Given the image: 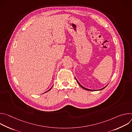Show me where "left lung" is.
<instances>
[{"instance_id":"obj_1","label":"left lung","mask_w":132,"mask_h":132,"mask_svg":"<svg viewBox=\"0 0 132 132\" xmlns=\"http://www.w3.org/2000/svg\"><path fill=\"white\" fill-rule=\"evenodd\" d=\"M75 79H76V81H77V83H78V85H79V86H80V87H81V88H83V89H85V90H88V91H95V90H91V89H87V88H85V87H83V86H82V85H80V84H79V82H78V80H77V79H76V78H75ZM106 86H107V85H106V86H105V87H104V88H102V89H99V90H102V89H104V88H105V87H106Z\"/></svg>"}]
</instances>
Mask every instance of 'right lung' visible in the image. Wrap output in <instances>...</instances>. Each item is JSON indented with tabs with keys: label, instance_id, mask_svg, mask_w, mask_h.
<instances>
[{
	"label": "right lung",
	"instance_id": "add662e5",
	"mask_svg": "<svg viewBox=\"0 0 132 132\" xmlns=\"http://www.w3.org/2000/svg\"><path fill=\"white\" fill-rule=\"evenodd\" d=\"M51 88H52V87H51V88H50V89H49V90H48V91H46V92H48V91H50V90H51Z\"/></svg>",
	"mask_w": 132,
	"mask_h": 132
}]
</instances>
